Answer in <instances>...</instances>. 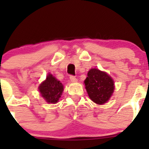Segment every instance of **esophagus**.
<instances>
[{
    "instance_id": "esophagus-1",
    "label": "esophagus",
    "mask_w": 149,
    "mask_h": 149,
    "mask_svg": "<svg viewBox=\"0 0 149 149\" xmlns=\"http://www.w3.org/2000/svg\"><path fill=\"white\" fill-rule=\"evenodd\" d=\"M70 80H71V81H72V83H76L77 81V78H76L74 76H72V75L70 76Z\"/></svg>"
}]
</instances>
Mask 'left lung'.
I'll list each match as a JSON object with an SVG mask.
<instances>
[{
	"instance_id": "1",
	"label": "left lung",
	"mask_w": 149,
	"mask_h": 149,
	"mask_svg": "<svg viewBox=\"0 0 149 149\" xmlns=\"http://www.w3.org/2000/svg\"><path fill=\"white\" fill-rule=\"evenodd\" d=\"M84 84L90 99L98 104L108 101L115 88L112 77L98 68H91L88 72Z\"/></svg>"
}]
</instances>
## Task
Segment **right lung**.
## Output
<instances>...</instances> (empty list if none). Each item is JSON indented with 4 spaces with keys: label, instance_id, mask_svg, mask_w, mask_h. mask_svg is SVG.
Wrapping results in <instances>:
<instances>
[{
    "label": "right lung",
    "instance_id": "add662e5",
    "mask_svg": "<svg viewBox=\"0 0 149 149\" xmlns=\"http://www.w3.org/2000/svg\"><path fill=\"white\" fill-rule=\"evenodd\" d=\"M39 90L47 103L56 104L62 95L63 85L52 74H48L45 81L39 85Z\"/></svg>",
    "mask_w": 149,
    "mask_h": 149
}]
</instances>
